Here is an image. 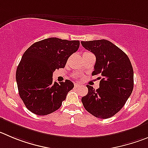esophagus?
Wrapping results in <instances>:
<instances>
[{"mask_svg":"<svg viewBox=\"0 0 148 148\" xmlns=\"http://www.w3.org/2000/svg\"><path fill=\"white\" fill-rule=\"evenodd\" d=\"M79 86V83H75V84H74V87H75L76 88H78Z\"/></svg>","mask_w":148,"mask_h":148,"instance_id":"1","label":"esophagus"}]
</instances>
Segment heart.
I'll list each match as a JSON object with an SVG mask.
<instances>
[{"instance_id":"obj_1","label":"heart","mask_w":148,"mask_h":148,"mask_svg":"<svg viewBox=\"0 0 148 148\" xmlns=\"http://www.w3.org/2000/svg\"><path fill=\"white\" fill-rule=\"evenodd\" d=\"M74 77H77V75H76V74H75V75H74Z\"/></svg>"}]
</instances>
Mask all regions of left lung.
Wrapping results in <instances>:
<instances>
[{
	"label": "left lung",
	"instance_id": "1",
	"mask_svg": "<svg viewBox=\"0 0 148 148\" xmlns=\"http://www.w3.org/2000/svg\"><path fill=\"white\" fill-rule=\"evenodd\" d=\"M96 56L92 75H99V88L87 85L88 93L82 98L85 110L98 118L106 119L118 113L134 88V71L126 54L108 40L81 41Z\"/></svg>",
	"mask_w": 148,
	"mask_h": 148
}]
</instances>
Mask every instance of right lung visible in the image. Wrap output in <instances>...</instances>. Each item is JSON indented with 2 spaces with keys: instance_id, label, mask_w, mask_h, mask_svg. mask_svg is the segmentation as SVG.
Masks as SVG:
<instances>
[{
  "instance_id": "right-lung-1",
  "label": "right lung",
  "mask_w": 148,
  "mask_h": 148,
  "mask_svg": "<svg viewBox=\"0 0 148 148\" xmlns=\"http://www.w3.org/2000/svg\"><path fill=\"white\" fill-rule=\"evenodd\" d=\"M79 47V41L49 38L34 43L24 52L16 69V80L19 95L27 110L47 115L61 107L74 84L69 79L53 82L52 74L65 67Z\"/></svg>"
}]
</instances>
